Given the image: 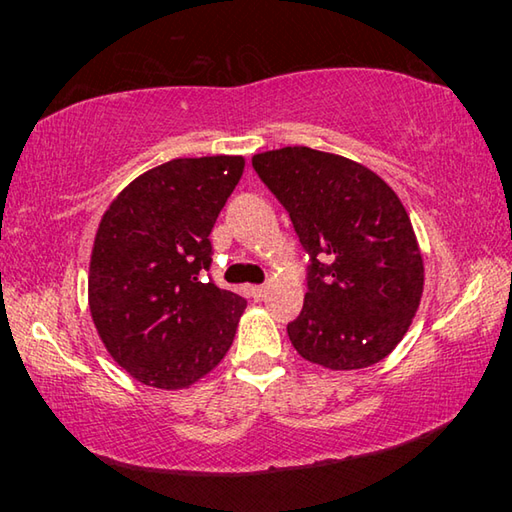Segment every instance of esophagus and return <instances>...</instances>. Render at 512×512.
Wrapping results in <instances>:
<instances>
[{
    "instance_id": "obj_1",
    "label": "esophagus",
    "mask_w": 512,
    "mask_h": 512,
    "mask_svg": "<svg viewBox=\"0 0 512 512\" xmlns=\"http://www.w3.org/2000/svg\"><path fill=\"white\" fill-rule=\"evenodd\" d=\"M266 287L264 284H253V287H246V293H248V298H253V300H262V298H266Z\"/></svg>"
}]
</instances>
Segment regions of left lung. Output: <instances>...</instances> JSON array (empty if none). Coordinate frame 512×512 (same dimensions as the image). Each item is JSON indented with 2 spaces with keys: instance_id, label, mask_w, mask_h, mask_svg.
Returning <instances> with one entry per match:
<instances>
[{
  "instance_id": "1",
  "label": "left lung",
  "mask_w": 512,
  "mask_h": 512,
  "mask_svg": "<svg viewBox=\"0 0 512 512\" xmlns=\"http://www.w3.org/2000/svg\"><path fill=\"white\" fill-rule=\"evenodd\" d=\"M253 169L289 212L309 255L305 305L287 325L302 359L359 370L395 350L418 311L424 266L400 198L334 153L284 146Z\"/></svg>"
}]
</instances>
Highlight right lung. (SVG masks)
I'll list each match as a JSON object with an SVG mask.
<instances>
[{"label":"right lung","mask_w":512,"mask_h":512,"mask_svg":"<svg viewBox=\"0 0 512 512\" xmlns=\"http://www.w3.org/2000/svg\"><path fill=\"white\" fill-rule=\"evenodd\" d=\"M241 173V155L164 162L103 214L88 280L92 320L112 359L146 386H192L235 339L246 300L214 284L210 232Z\"/></svg>","instance_id":"obj_1"}]
</instances>
